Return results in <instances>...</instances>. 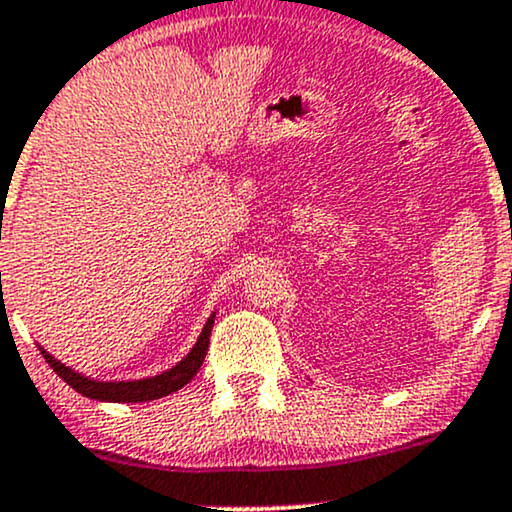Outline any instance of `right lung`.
<instances>
[{
    "instance_id": "obj_1",
    "label": "right lung",
    "mask_w": 512,
    "mask_h": 512,
    "mask_svg": "<svg viewBox=\"0 0 512 512\" xmlns=\"http://www.w3.org/2000/svg\"><path fill=\"white\" fill-rule=\"evenodd\" d=\"M216 313L209 315L207 325L202 327V334L197 337L195 346L190 349V354L182 356V361L175 363L173 368L163 370V373L151 375V378H139V380H93L88 375L79 373V370H72L64 366L62 361H57L55 356L48 354V351L40 346V354H43L45 361L50 363V368L55 370L57 375L74 387L79 395L96 399V402H151V399H161L173 395L190 383L197 375V370L202 368L204 356H207L209 349V337L211 327H214Z\"/></svg>"
}]
</instances>
